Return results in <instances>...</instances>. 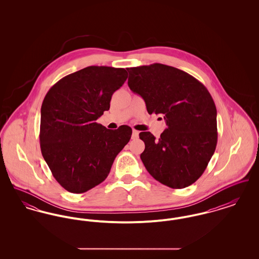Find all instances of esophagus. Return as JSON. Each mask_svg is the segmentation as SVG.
Returning a JSON list of instances; mask_svg holds the SVG:
<instances>
[{
    "label": "esophagus",
    "mask_w": 259,
    "mask_h": 259,
    "mask_svg": "<svg viewBox=\"0 0 259 259\" xmlns=\"http://www.w3.org/2000/svg\"><path fill=\"white\" fill-rule=\"evenodd\" d=\"M138 137H139V131L133 130V132H132V139H137Z\"/></svg>",
    "instance_id": "esophagus-1"
}]
</instances>
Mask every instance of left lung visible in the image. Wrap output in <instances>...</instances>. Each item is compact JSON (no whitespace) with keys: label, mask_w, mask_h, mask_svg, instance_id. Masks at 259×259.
<instances>
[{"label":"left lung","mask_w":259,"mask_h":259,"mask_svg":"<svg viewBox=\"0 0 259 259\" xmlns=\"http://www.w3.org/2000/svg\"><path fill=\"white\" fill-rule=\"evenodd\" d=\"M128 87L146 102L149 114L162 113L167 128L156 139L141 132V154L148 172L162 185L185 188L206 170L218 143L217 108L208 89L195 77L154 63L127 68Z\"/></svg>","instance_id":"obj_1"}]
</instances>
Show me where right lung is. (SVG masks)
I'll return each mask as SVG.
<instances>
[{
  "label": "right lung",
  "instance_id": "1",
  "mask_svg": "<svg viewBox=\"0 0 259 259\" xmlns=\"http://www.w3.org/2000/svg\"><path fill=\"white\" fill-rule=\"evenodd\" d=\"M127 77L123 68L89 66L64 76L44 99L41 154L67 191L83 193L104 182L114 158L130 141L129 126L110 130L96 122L110 110L112 94Z\"/></svg>",
  "mask_w": 259,
  "mask_h": 259
}]
</instances>
